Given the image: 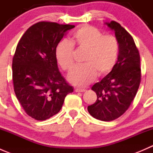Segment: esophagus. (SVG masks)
Wrapping results in <instances>:
<instances>
[{
	"mask_svg": "<svg viewBox=\"0 0 153 153\" xmlns=\"http://www.w3.org/2000/svg\"><path fill=\"white\" fill-rule=\"evenodd\" d=\"M75 91L76 92H85L86 89H80V88H75Z\"/></svg>",
	"mask_w": 153,
	"mask_h": 153,
	"instance_id": "1",
	"label": "esophagus"
}]
</instances>
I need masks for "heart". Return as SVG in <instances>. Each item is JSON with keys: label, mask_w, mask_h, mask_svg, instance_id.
Returning a JSON list of instances; mask_svg holds the SVG:
<instances>
[{"label": "heart", "mask_w": 153, "mask_h": 153, "mask_svg": "<svg viewBox=\"0 0 153 153\" xmlns=\"http://www.w3.org/2000/svg\"><path fill=\"white\" fill-rule=\"evenodd\" d=\"M86 51L84 65L74 67L69 81L78 86H87L97 75L104 76L112 71L119 53V42L112 35L102 32L90 25H83L72 35L69 41H61L55 48V57L64 70L69 71L74 64V47Z\"/></svg>", "instance_id": "b5f03b06"}]
</instances>
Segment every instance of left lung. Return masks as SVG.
Instances as JSON below:
<instances>
[{"mask_svg":"<svg viewBox=\"0 0 153 153\" xmlns=\"http://www.w3.org/2000/svg\"><path fill=\"white\" fill-rule=\"evenodd\" d=\"M105 24L115 31L119 42L118 61L107 75L92 86L97 100L87 109L96 119L110 121L129 107L141 83V71L139 52L130 34L114 21Z\"/></svg>","mask_w":153,"mask_h":153,"instance_id":"1","label":"left lung"}]
</instances>
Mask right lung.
I'll return each instance as SVG.
<instances>
[{
    "label": "right lung",
    "mask_w": 153,
    "mask_h": 153,
    "mask_svg": "<svg viewBox=\"0 0 153 153\" xmlns=\"http://www.w3.org/2000/svg\"><path fill=\"white\" fill-rule=\"evenodd\" d=\"M70 24L41 21L31 26L20 39L12 59V81L18 101L29 116L38 121L61 110L73 88L60 73L55 48Z\"/></svg>",
    "instance_id": "obj_1"
}]
</instances>
